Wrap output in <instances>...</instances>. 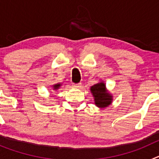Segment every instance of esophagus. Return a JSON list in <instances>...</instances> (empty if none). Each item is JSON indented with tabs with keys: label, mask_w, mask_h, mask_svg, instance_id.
<instances>
[{
	"label": "esophagus",
	"mask_w": 159,
	"mask_h": 159,
	"mask_svg": "<svg viewBox=\"0 0 159 159\" xmlns=\"http://www.w3.org/2000/svg\"><path fill=\"white\" fill-rule=\"evenodd\" d=\"M72 87L75 88H80L82 87V84H81V83H79V84H73Z\"/></svg>",
	"instance_id": "esophagus-1"
}]
</instances>
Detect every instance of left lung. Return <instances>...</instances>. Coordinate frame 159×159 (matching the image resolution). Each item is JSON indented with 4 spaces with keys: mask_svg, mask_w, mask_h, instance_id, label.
<instances>
[{
    "mask_svg": "<svg viewBox=\"0 0 159 159\" xmlns=\"http://www.w3.org/2000/svg\"><path fill=\"white\" fill-rule=\"evenodd\" d=\"M91 92L95 98V103L99 107H107L111 102V95L106 91L104 83H99L91 88Z\"/></svg>",
    "mask_w": 159,
    "mask_h": 159,
    "instance_id": "8db88e82",
    "label": "left lung"
}]
</instances>
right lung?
<instances>
[{
  "label": "right lung",
  "mask_w": 159,
  "mask_h": 159,
  "mask_svg": "<svg viewBox=\"0 0 159 159\" xmlns=\"http://www.w3.org/2000/svg\"><path fill=\"white\" fill-rule=\"evenodd\" d=\"M60 87V84H56V85H54V86H53V88H54V89H58Z\"/></svg>",
  "instance_id": "1"
}]
</instances>
